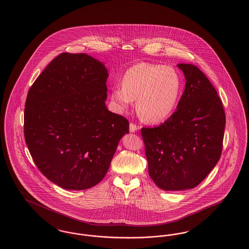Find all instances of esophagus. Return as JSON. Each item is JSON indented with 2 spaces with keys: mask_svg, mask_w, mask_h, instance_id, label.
Masks as SVG:
<instances>
[{
  "mask_svg": "<svg viewBox=\"0 0 249 249\" xmlns=\"http://www.w3.org/2000/svg\"><path fill=\"white\" fill-rule=\"evenodd\" d=\"M139 129V126H137L136 124H134V123H129V131L130 132H135V131H137Z\"/></svg>",
  "mask_w": 249,
  "mask_h": 249,
  "instance_id": "esophagus-1",
  "label": "esophagus"
}]
</instances>
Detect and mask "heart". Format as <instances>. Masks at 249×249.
Returning a JSON list of instances; mask_svg holds the SVG:
<instances>
[{"label": "heart", "instance_id": "obj_1", "mask_svg": "<svg viewBox=\"0 0 249 249\" xmlns=\"http://www.w3.org/2000/svg\"><path fill=\"white\" fill-rule=\"evenodd\" d=\"M180 91L179 73L158 64L138 63L123 76L122 86L115 87L111 100L121 110L129 109L137 100L140 118L158 123L166 120L174 109Z\"/></svg>", "mask_w": 249, "mask_h": 249}]
</instances>
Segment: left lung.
<instances>
[{
	"label": "left lung",
	"instance_id": "left-lung-1",
	"mask_svg": "<svg viewBox=\"0 0 249 249\" xmlns=\"http://www.w3.org/2000/svg\"><path fill=\"white\" fill-rule=\"evenodd\" d=\"M186 83L177 109L164 123L142 128L150 177L160 189L197 186L221 156L225 113L217 90L196 66L179 64Z\"/></svg>",
	"mask_w": 249,
	"mask_h": 249
}]
</instances>
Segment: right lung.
I'll list each match as a JSON object with an SVG mask.
<instances>
[{
	"label": "right lung",
	"instance_id": "right-lung-1",
	"mask_svg": "<svg viewBox=\"0 0 249 249\" xmlns=\"http://www.w3.org/2000/svg\"><path fill=\"white\" fill-rule=\"evenodd\" d=\"M108 73L86 53H62L28 92L24 135L37 168L61 188L104 179L129 121L106 107Z\"/></svg>",
	"mask_w": 249,
	"mask_h": 249
}]
</instances>
